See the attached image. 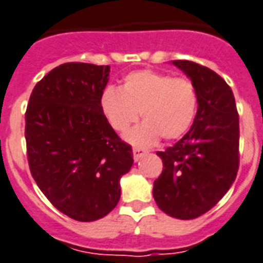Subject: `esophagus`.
<instances>
[{"label":"esophagus","instance_id":"esophagus-1","mask_svg":"<svg viewBox=\"0 0 263 263\" xmlns=\"http://www.w3.org/2000/svg\"><path fill=\"white\" fill-rule=\"evenodd\" d=\"M144 154H146V152H144V150H141V148H139V147H135V148H133V157H135L136 161H137V160H140Z\"/></svg>","mask_w":263,"mask_h":263}]
</instances>
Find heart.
<instances>
[{
    "mask_svg": "<svg viewBox=\"0 0 263 263\" xmlns=\"http://www.w3.org/2000/svg\"><path fill=\"white\" fill-rule=\"evenodd\" d=\"M99 109L117 133L127 132L141 113L144 123L128 132L126 140L146 147L160 136L176 140L187 133L197 116L198 92L188 78L144 69L124 76L120 89L106 87L100 93Z\"/></svg>",
    "mask_w": 263,
    "mask_h": 263,
    "instance_id": "heart-1",
    "label": "heart"
}]
</instances>
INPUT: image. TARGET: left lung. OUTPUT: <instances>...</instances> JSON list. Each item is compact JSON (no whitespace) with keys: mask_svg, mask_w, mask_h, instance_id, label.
<instances>
[{"mask_svg":"<svg viewBox=\"0 0 263 263\" xmlns=\"http://www.w3.org/2000/svg\"><path fill=\"white\" fill-rule=\"evenodd\" d=\"M194 82L198 110L191 128L164 152L163 171L154 181L158 208L178 219L200 217L221 200L239 168V116L228 83L206 66L174 61Z\"/></svg>","mask_w":263,"mask_h":263,"instance_id":"left-lung-1","label":"left lung"}]
</instances>
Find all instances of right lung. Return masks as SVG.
<instances>
[{"label":"right lung","instance_id":"add662e5","mask_svg":"<svg viewBox=\"0 0 263 263\" xmlns=\"http://www.w3.org/2000/svg\"><path fill=\"white\" fill-rule=\"evenodd\" d=\"M110 66L68 62L35 85L25 111L29 170L52 205L81 222L106 217L120 200V177L133 165L99 109Z\"/></svg>","mask_w":263,"mask_h":263}]
</instances>
